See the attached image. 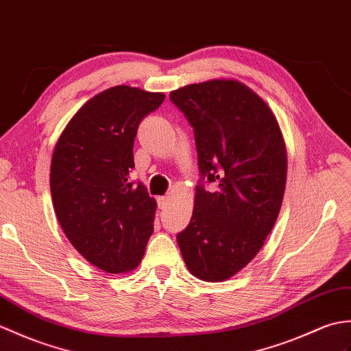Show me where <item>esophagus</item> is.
Listing matches in <instances>:
<instances>
[{"label":"esophagus","mask_w":351,"mask_h":351,"mask_svg":"<svg viewBox=\"0 0 351 351\" xmlns=\"http://www.w3.org/2000/svg\"><path fill=\"white\" fill-rule=\"evenodd\" d=\"M169 201H171V197H169V195L159 197V198H158L159 207H160V208H167V207H168V204H169Z\"/></svg>","instance_id":"34e87169"}]
</instances>
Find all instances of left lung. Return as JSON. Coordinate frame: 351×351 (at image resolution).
<instances>
[{
	"label": "left lung",
	"instance_id": "1",
	"mask_svg": "<svg viewBox=\"0 0 351 351\" xmlns=\"http://www.w3.org/2000/svg\"><path fill=\"white\" fill-rule=\"evenodd\" d=\"M195 135L197 186L188 227L177 236L193 276L222 282L260 252L282 206L287 149L274 111L246 84L215 77L169 93Z\"/></svg>",
	"mask_w": 351,
	"mask_h": 351
}]
</instances>
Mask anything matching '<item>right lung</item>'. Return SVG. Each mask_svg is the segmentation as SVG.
Returning a JSON list of instances; mask_svg holds the SVG:
<instances>
[{
  "mask_svg": "<svg viewBox=\"0 0 351 351\" xmlns=\"http://www.w3.org/2000/svg\"><path fill=\"white\" fill-rule=\"evenodd\" d=\"M163 93L115 85L84 104L60 135L51 160V195L70 243L108 274L135 270L153 234L156 199L129 180L139 123Z\"/></svg>",
  "mask_w": 351,
  "mask_h": 351,
  "instance_id": "1",
  "label": "right lung"
}]
</instances>
